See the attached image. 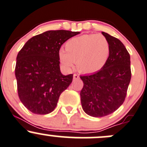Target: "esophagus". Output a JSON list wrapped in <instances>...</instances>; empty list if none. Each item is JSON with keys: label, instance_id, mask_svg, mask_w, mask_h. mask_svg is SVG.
<instances>
[{"label": "esophagus", "instance_id": "esophagus-1", "mask_svg": "<svg viewBox=\"0 0 147 147\" xmlns=\"http://www.w3.org/2000/svg\"><path fill=\"white\" fill-rule=\"evenodd\" d=\"M79 78V76L76 74H74V79H78Z\"/></svg>", "mask_w": 147, "mask_h": 147}]
</instances>
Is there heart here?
Returning a JSON list of instances; mask_svg holds the SVG:
<instances>
[{
	"mask_svg": "<svg viewBox=\"0 0 147 147\" xmlns=\"http://www.w3.org/2000/svg\"><path fill=\"white\" fill-rule=\"evenodd\" d=\"M65 49L59 51L60 62L70 69L76 62L77 69L84 74L96 73L100 70L108 59L110 45L100 34H84L68 41Z\"/></svg>",
	"mask_w": 147,
	"mask_h": 147,
	"instance_id": "1",
	"label": "heart"
}]
</instances>
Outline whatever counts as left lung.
<instances>
[{
    "label": "left lung",
    "instance_id": "obj_1",
    "mask_svg": "<svg viewBox=\"0 0 147 147\" xmlns=\"http://www.w3.org/2000/svg\"><path fill=\"white\" fill-rule=\"evenodd\" d=\"M102 34L110 45L106 63L96 73L80 76L84 82L80 93L83 110L94 117L108 115L122 105L131 76L130 56L125 45L106 32Z\"/></svg>",
    "mask_w": 147,
    "mask_h": 147
}]
</instances>
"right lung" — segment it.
<instances>
[{
  "instance_id": "right-lung-1",
  "label": "right lung",
  "mask_w": 147,
  "mask_h": 147,
  "mask_svg": "<svg viewBox=\"0 0 147 147\" xmlns=\"http://www.w3.org/2000/svg\"><path fill=\"white\" fill-rule=\"evenodd\" d=\"M79 32L49 30L34 36L18 52L16 74L18 93L30 112L46 115L55 109L60 95L73 79V74L60 71L59 51L61 45Z\"/></svg>"
}]
</instances>
